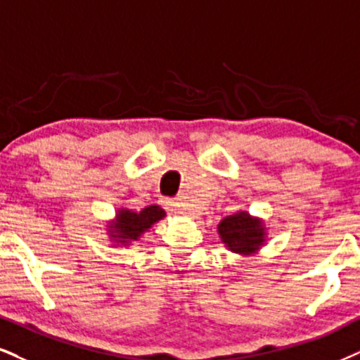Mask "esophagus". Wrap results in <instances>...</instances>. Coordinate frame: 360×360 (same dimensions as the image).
Masks as SVG:
<instances>
[{
    "label": "esophagus",
    "mask_w": 360,
    "mask_h": 360,
    "mask_svg": "<svg viewBox=\"0 0 360 360\" xmlns=\"http://www.w3.org/2000/svg\"><path fill=\"white\" fill-rule=\"evenodd\" d=\"M162 205L165 207L168 212H173V214H179V210H180L179 202H176L175 198H163Z\"/></svg>",
    "instance_id": "esophagus-1"
}]
</instances>
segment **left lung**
<instances>
[{
	"instance_id": "left-lung-1",
	"label": "left lung",
	"mask_w": 360,
	"mask_h": 360,
	"mask_svg": "<svg viewBox=\"0 0 360 360\" xmlns=\"http://www.w3.org/2000/svg\"><path fill=\"white\" fill-rule=\"evenodd\" d=\"M221 242L237 254H254L265 240L264 224L247 212L225 217L219 224Z\"/></svg>"
}]
</instances>
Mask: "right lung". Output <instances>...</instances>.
Here are the masks:
<instances>
[{
    "instance_id": "1",
    "label": "right lung",
    "mask_w": 360,
    "mask_h": 360,
    "mask_svg": "<svg viewBox=\"0 0 360 360\" xmlns=\"http://www.w3.org/2000/svg\"><path fill=\"white\" fill-rule=\"evenodd\" d=\"M163 217H165V210L158 205L145 207L141 212H131L123 208V210H118L115 224L110 225V235L117 243L128 245L133 240H139V237L146 229L152 227L155 221L162 220Z\"/></svg>"
}]
</instances>
